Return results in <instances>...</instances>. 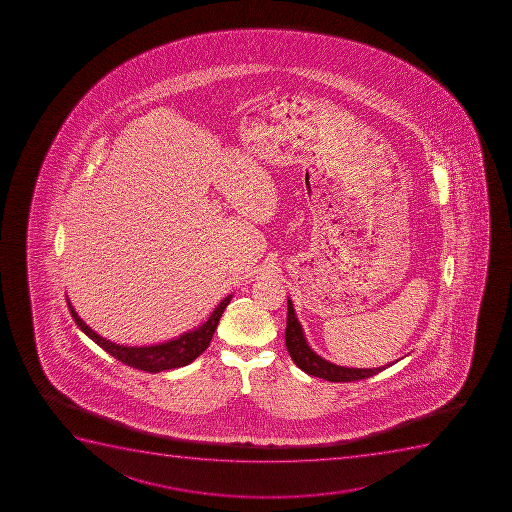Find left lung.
I'll return each instance as SVG.
<instances>
[{
  "mask_svg": "<svg viewBox=\"0 0 512 512\" xmlns=\"http://www.w3.org/2000/svg\"><path fill=\"white\" fill-rule=\"evenodd\" d=\"M289 312H287V329H285V345L289 350L290 357L294 360L299 369L304 370L309 375L320 377V379L330 380V382H352V380L367 379L372 375L379 374L390 365H382L375 369H354V367H342L335 365L329 360L322 359L320 355L315 354L310 349V345L305 340L304 330L295 315L294 304L289 299Z\"/></svg>",
  "mask_w": 512,
  "mask_h": 512,
  "instance_id": "1",
  "label": "left lung"
}]
</instances>
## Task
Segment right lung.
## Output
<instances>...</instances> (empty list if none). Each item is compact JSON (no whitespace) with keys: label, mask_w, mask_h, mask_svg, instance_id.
Listing matches in <instances>:
<instances>
[{"label":"right lung","mask_w":512,"mask_h":512,"mask_svg":"<svg viewBox=\"0 0 512 512\" xmlns=\"http://www.w3.org/2000/svg\"><path fill=\"white\" fill-rule=\"evenodd\" d=\"M232 295H227L220 304L215 307L212 315L208 317L207 322H203L200 327L185 334L180 335L177 339L168 340L163 344L143 345V347H128V345L115 344L110 340L103 339L102 335H98L95 330L90 329L83 320L78 317L70 299L66 297L68 309H70L71 317L75 320V324L80 327L95 344L100 345L105 352L113 355L115 359L120 360L123 364L130 365L133 369L145 370V372H162V370L177 369L183 365L190 364L197 359L198 355L203 354V350H207L212 340L215 330H217L218 320L222 317L223 310L230 304Z\"/></svg>","instance_id":"obj_1"}]
</instances>
